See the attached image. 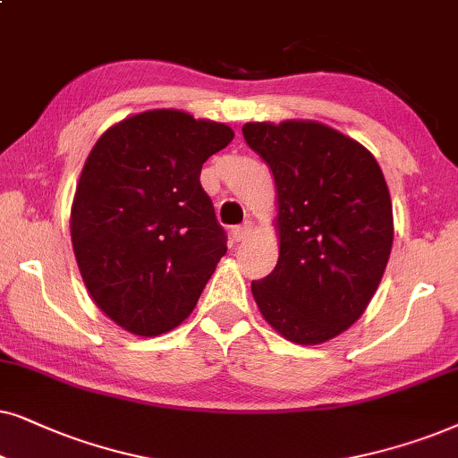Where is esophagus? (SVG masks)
Returning a JSON list of instances; mask_svg holds the SVG:
<instances>
[{
	"label": "esophagus",
	"instance_id": "obj_1",
	"mask_svg": "<svg viewBox=\"0 0 458 458\" xmlns=\"http://www.w3.org/2000/svg\"><path fill=\"white\" fill-rule=\"evenodd\" d=\"M251 233H253V224L251 222H242L241 225H234V228H233V239L236 242L247 241L249 236H251Z\"/></svg>",
	"mask_w": 458,
	"mask_h": 458
}]
</instances>
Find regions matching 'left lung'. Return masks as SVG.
I'll use <instances>...</instances> for the list:
<instances>
[{"label": "left lung", "mask_w": 458, "mask_h": 458, "mask_svg": "<svg viewBox=\"0 0 458 458\" xmlns=\"http://www.w3.org/2000/svg\"><path fill=\"white\" fill-rule=\"evenodd\" d=\"M278 199V264L251 291L284 339L316 345L367 310L394 242L392 199L375 157L318 121L245 123Z\"/></svg>", "instance_id": "left-lung-1"}]
</instances>
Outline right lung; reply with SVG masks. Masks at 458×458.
<instances>
[{
  "mask_svg": "<svg viewBox=\"0 0 458 458\" xmlns=\"http://www.w3.org/2000/svg\"><path fill=\"white\" fill-rule=\"evenodd\" d=\"M233 138L225 123L157 108L119 121L91 148L71 207L72 251L91 300L125 331L178 327L225 255L199 178Z\"/></svg>",
  "mask_w": 458,
  "mask_h": 458,
  "instance_id": "1",
  "label": "right lung"
}]
</instances>
